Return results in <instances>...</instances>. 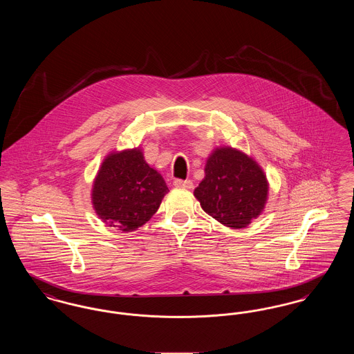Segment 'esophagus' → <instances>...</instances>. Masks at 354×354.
Wrapping results in <instances>:
<instances>
[{"instance_id":"esophagus-1","label":"esophagus","mask_w":354,"mask_h":354,"mask_svg":"<svg viewBox=\"0 0 354 354\" xmlns=\"http://www.w3.org/2000/svg\"><path fill=\"white\" fill-rule=\"evenodd\" d=\"M174 185H175L176 188H185V189H191V188L194 187L191 180H182V179L174 180Z\"/></svg>"}]
</instances>
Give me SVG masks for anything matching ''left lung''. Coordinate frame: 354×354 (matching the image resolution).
<instances>
[{
	"label": "left lung",
	"instance_id": "obj_1",
	"mask_svg": "<svg viewBox=\"0 0 354 354\" xmlns=\"http://www.w3.org/2000/svg\"><path fill=\"white\" fill-rule=\"evenodd\" d=\"M204 174L194 195L221 224L244 228L264 211L270 185L264 171L247 153L218 147L208 156Z\"/></svg>",
	"mask_w": 354,
	"mask_h": 354
}]
</instances>
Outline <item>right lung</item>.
Listing matches in <instances>:
<instances>
[{
  "label": "right lung",
  "instance_id": "obj_1",
  "mask_svg": "<svg viewBox=\"0 0 354 354\" xmlns=\"http://www.w3.org/2000/svg\"><path fill=\"white\" fill-rule=\"evenodd\" d=\"M169 192L163 176L138 149L110 152L94 179L93 207L100 219L122 232L146 224Z\"/></svg>",
  "mask_w": 354,
  "mask_h": 354
}]
</instances>
